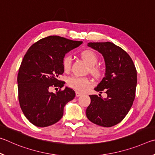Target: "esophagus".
I'll return each mask as SVG.
<instances>
[{"label":"esophagus","mask_w":155,"mask_h":155,"mask_svg":"<svg viewBox=\"0 0 155 155\" xmlns=\"http://www.w3.org/2000/svg\"><path fill=\"white\" fill-rule=\"evenodd\" d=\"M75 94H76V97H80V96H81L82 95V93H80V92H78V91H76L75 92Z\"/></svg>","instance_id":"34e87169"}]
</instances>
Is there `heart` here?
<instances>
[{
  "instance_id": "1",
  "label": "heart",
  "mask_w": 155,
  "mask_h": 155,
  "mask_svg": "<svg viewBox=\"0 0 155 155\" xmlns=\"http://www.w3.org/2000/svg\"><path fill=\"white\" fill-rule=\"evenodd\" d=\"M82 58L90 66V72L95 77H99L102 73V69L96 64L98 62V56L94 51L85 50L80 53ZM62 68L65 71H69L71 68V57L65 56L62 61ZM91 82L87 78L71 77L67 80V85L75 91L84 92L91 86Z\"/></svg>"
}]
</instances>
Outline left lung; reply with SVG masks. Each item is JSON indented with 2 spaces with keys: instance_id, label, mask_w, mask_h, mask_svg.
<instances>
[{
  "instance_id": "1",
  "label": "left lung",
  "mask_w": 155,
  "mask_h": 155,
  "mask_svg": "<svg viewBox=\"0 0 155 155\" xmlns=\"http://www.w3.org/2000/svg\"><path fill=\"white\" fill-rule=\"evenodd\" d=\"M88 46L98 51L105 62V77L94 91L107 97L90 95L91 104L86 111L88 120L97 125L110 127L123 120L135 99L137 71L125 51L111 42L88 43Z\"/></svg>"
}]
</instances>
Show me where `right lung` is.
<instances>
[{
	"label": "right lung",
	"instance_id": "right-lung-1",
	"mask_svg": "<svg viewBox=\"0 0 155 155\" xmlns=\"http://www.w3.org/2000/svg\"><path fill=\"white\" fill-rule=\"evenodd\" d=\"M82 43L49 36L35 43L24 55L18 74V99L24 116L34 125L45 127L55 124L63 116L64 105L74 99L72 88L65 87L56 93L50 89L63 87L65 82L58 80L64 73L62 58Z\"/></svg>",
	"mask_w": 155,
	"mask_h": 155
}]
</instances>
